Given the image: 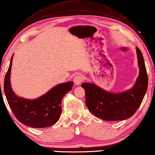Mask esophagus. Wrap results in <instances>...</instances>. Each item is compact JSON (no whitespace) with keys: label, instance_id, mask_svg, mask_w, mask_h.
<instances>
[{"label":"esophagus","instance_id":"esophagus-1","mask_svg":"<svg viewBox=\"0 0 155 155\" xmlns=\"http://www.w3.org/2000/svg\"><path fill=\"white\" fill-rule=\"evenodd\" d=\"M83 81H84V77L81 74H78V75L74 76V81L76 85H79V84H81V82Z\"/></svg>","mask_w":155,"mask_h":155}]
</instances>
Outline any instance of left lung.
I'll return each mask as SVG.
<instances>
[{
    "label": "left lung",
    "instance_id": "left-lung-1",
    "mask_svg": "<svg viewBox=\"0 0 155 155\" xmlns=\"http://www.w3.org/2000/svg\"><path fill=\"white\" fill-rule=\"evenodd\" d=\"M140 74L136 83L129 91L119 94L106 91L94 84L83 83L88 109L96 117L106 121H120L130 118L142 103L148 87V76L144 60L137 47Z\"/></svg>",
    "mask_w": 155,
    "mask_h": 155
}]
</instances>
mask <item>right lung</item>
Wrapping results in <instances>:
<instances>
[{
  "mask_svg": "<svg viewBox=\"0 0 155 155\" xmlns=\"http://www.w3.org/2000/svg\"><path fill=\"white\" fill-rule=\"evenodd\" d=\"M12 60L13 56L5 76L4 92L13 114L22 124L33 128H44L54 125L61 114L62 99L72 89L74 83L68 81L58 84L34 100L19 97L11 89L10 82Z\"/></svg>",
  "mask_w": 155,
  "mask_h": 155,
  "instance_id": "1",
  "label": "right lung"
}]
</instances>
